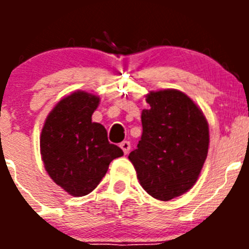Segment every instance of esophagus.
Here are the masks:
<instances>
[{
	"instance_id": "obj_1",
	"label": "esophagus",
	"mask_w": 249,
	"mask_h": 249,
	"mask_svg": "<svg viewBox=\"0 0 249 249\" xmlns=\"http://www.w3.org/2000/svg\"><path fill=\"white\" fill-rule=\"evenodd\" d=\"M120 147L122 148L123 153H124V155H127V153H129V149H131V143H129L128 141H123L122 143L120 144Z\"/></svg>"
}]
</instances>
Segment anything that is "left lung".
Listing matches in <instances>:
<instances>
[{"label": "left lung", "mask_w": 249, "mask_h": 249, "mask_svg": "<svg viewBox=\"0 0 249 249\" xmlns=\"http://www.w3.org/2000/svg\"><path fill=\"white\" fill-rule=\"evenodd\" d=\"M146 101L142 137L128 158L143 190L169 201L198 179L208 153V123L197 105L177 89L149 92Z\"/></svg>", "instance_id": "obj_1"}]
</instances>
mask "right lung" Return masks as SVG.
<instances>
[{"instance_id": "right-lung-1", "label": "right lung", "mask_w": 249, "mask_h": 249, "mask_svg": "<svg viewBox=\"0 0 249 249\" xmlns=\"http://www.w3.org/2000/svg\"><path fill=\"white\" fill-rule=\"evenodd\" d=\"M100 97L77 91L62 98L46 118L39 146L43 164L56 184L74 197L89 195L123 151L108 142L101 123L92 122Z\"/></svg>"}]
</instances>
